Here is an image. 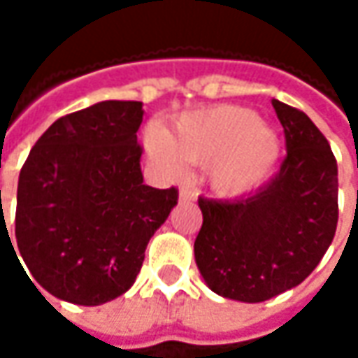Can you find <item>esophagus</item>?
<instances>
[{
	"mask_svg": "<svg viewBox=\"0 0 358 358\" xmlns=\"http://www.w3.org/2000/svg\"><path fill=\"white\" fill-rule=\"evenodd\" d=\"M195 197H197V193L191 187L181 185V189H179V201H193Z\"/></svg>",
	"mask_w": 358,
	"mask_h": 358,
	"instance_id": "1",
	"label": "esophagus"
}]
</instances>
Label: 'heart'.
I'll use <instances>...</instances> for the list:
<instances>
[{
	"label": "heart",
	"instance_id": "b5f03b06",
	"mask_svg": "<svg viewBox=\"0 0 358 358\" xmlns=\"http://www.w3.org/2000/svg\"><path fill=\"white\" fill-rule=\"evenodd\" d=\"M145 145L169 171L181 169V159L209 163L211 187L227 197L263 185L281 155L277 129L237 105H213L183 115L169 135L147 131Z\"/></svg>",
	"mask_w": 358,
	"mask_h": 358
}]
</instances>
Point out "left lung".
Instances as JSON below:
<instances>
[{"instance_id":"8db88e82","label":"left lung","mask_w":358,"mask_h":358,"mask_svg":"<svg viewBox=\"0 0 358 358\" xmlns=\"http://www.w3.org/2000/svg\"><path fill=\"white\" fill-rule=\"evenodd\" d=\"M287 157L255 193L199 197L195 261L217 295L261 303L303 282L333 243L338 221L337 159L303 111L273 99Z\"/></svg>"}]
</instances>
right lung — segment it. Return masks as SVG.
<instances>
[{
    "label": "right lung",
    "instance_id": "1",
    "mask_svg": "<svg viewBox=\"0 0 358 358\" xmlns=\"http://www.w3.org/2000/svg\"><path fill=\"white\" fill-rule=\"evenodd\" d=\"M141 121V101L85 107L57 119L21 167L17 249L35 281L62 301L95 307L123 295L177 205L175 187L143 183Z\"/></svg>",
    "mask_w": 358,
    "mask_h": 358
}]
</instances>
